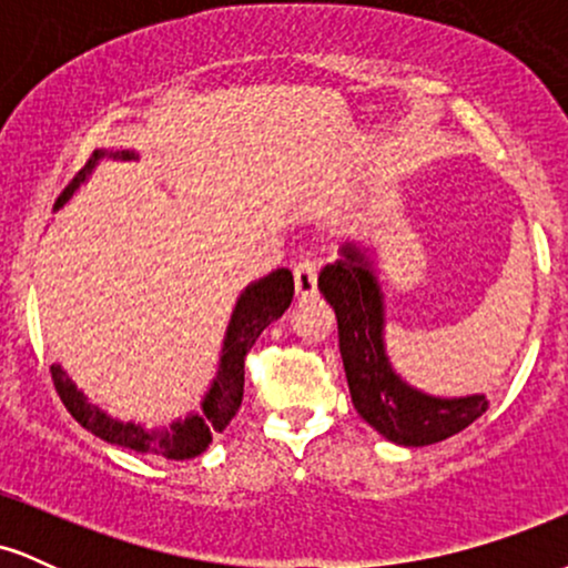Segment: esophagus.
I'll use <instances>...</instances> for the list:
<instances>
[{"label":"esophagus","mask_w":568,"mask_h":568,"mask_svg":"<svg viewBox=\"0 0 568 568\" xmlns=\"http://www.w3.org/2000/svg\"><path fill=\"white\" fill-rule=\"evenodd\" d=\"M293 285H296V296L306 298V296H315L317 291V264L315 262H302L293 270Z\"/></svg>","instance_id":"esophagus-1"}]
</instances>
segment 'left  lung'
Returning a JSON list of instances; mask_svg holds the SVG:
<instances>
[{
  "instance_id": "obj_1",
  "label": "left lung",
  "mask_w": 568,
  "mask_h": 568,
  "mask_svg": "<svg viewBox=\"0 0 568 568\" xmlns=\"http://www.w3.org/2000/svg\"><path fill=\"white\" fill-rule=\"evenodd\" d=\"M317 288L336 312L352 403L376 433L397 446H429L486 414V395L435 397L395 374L384 352V296L366 251L344 245L342 258L321 272Z\"/></svg>"
}]
</instances>
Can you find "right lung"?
I'll use <instances>...</instances> for the list:
<instances>
[{"instance_id": "add662e5", "label": "right lung", "mask_w": 568, "mask_h": 568, "mask_svg": "<svg viewBox=\"0 0 568 568\" xmlns=\"http://www.w3.org/2000/svg\"><path fill=\"white\" fill-rule=\"evenodd\" d=\"M106 152H93V158L88 160V165L74 175V181L63 189L61 197L55 200V211L67 202L74 189L93 173L98 160ZM112 158L130 160L135 158L133 152H116ZM293 298V275L288 270H275L270 275L251 283L240 293L237 304L232 310V321L226 325L224 347H221V361H219V374L213 379L211 389H207L205 400H202L200 414H189L186 419L173 422L165 429H143L133 422H120L112 419L109 414H103L101 408L84 397L77 384L69 379V374L61 366H50L53 374L55 393L61 395L63 406L69 408V414L84 429L98 435L101 440L114 443V446L130 448V452L139 454H154L165 456V459H192L200 456L211 446L213 435L224 433L234 419V414L240 410L243 403V387H245V355L251 352L256 338L262 336V331L270 323H275L280 315L291 306Z\"/></svg>"}]
</instances>
